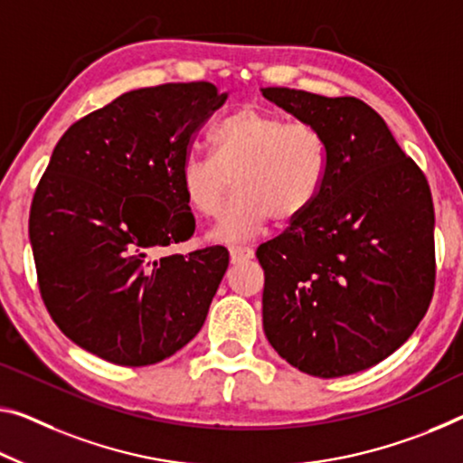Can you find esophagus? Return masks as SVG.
I'll return each instance as SVG.
<instances>
[{
	"mask_svg": "<svg viewBox=\"0 0 463 463\" xmlns=\"http://www.w3.org/2000/svg\"><path fill=\"white\" fill-rule=\"evenodd\" d=\"M254 256V248L250 246H232L230 248V259L232 262H241V260H248Z\"/></svg>",
	"mask_w": 463,
	"mask_h": 463,
	"instance_id": "obj_1",
	"label": "esophagus"
}]
</instances>
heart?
Instances as JSON below:
<instances>
[{"instance_id":"1","label":"heart","mask_w":463,"mask_h":463,"mask_svg":"<svg viewBox=\"0 0 463 463\" xmlns=\"http://www.w3.org/2000/svg\"><path fill=\"white\" fill-rule=\"evenodd\" d=\"M211 155L184 159L180 188L192 211L215 217L233 177L238 192L213 230L225 241L256 236L269 217L277 223L302 217L329 174V146L315 124L259 108L225 118L211 134Z\"/></svg>"}]
</instances>
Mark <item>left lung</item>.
<instances>
[{
	"mask_svg": "<svg viewBox=\"0 0 463 463\" xmlns=\"http://www.w3.org/2000/svg\"><path fill=\"white\" fill-rule=\"evenodd\" d=\"M329 146L317 203L260 244L262 326L291 366L318 379L366 371L408 341L435 291V207L422 169L355 97L269 87Z\"/></svg>",
	"mask_w": 463,
	"mask_h": 463,
	"instance_id": "1",
	"label": "left lung"
}]
</instances>
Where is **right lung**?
Returning a JSON list of instances; mask_svg holds the SVG:
<instances>
[{"mask_svg": "<svg viewBox=\"0 0 463 463\" xmlns=\"http://www.w3.org/2000/svg\"><path fill=\"white\" fill-rule=\"evenodd\" d=\"M225 99L211 82L130 90L78 119L55 145L28 236L43 302L82 350L148 366L201 331L230 252L157 254L194 233L180 169Z\"/></svg>", "mask_w": 463, "mask_h": 463, "instance_id": "add662e5", "label": "right lung"}]
</instances>
